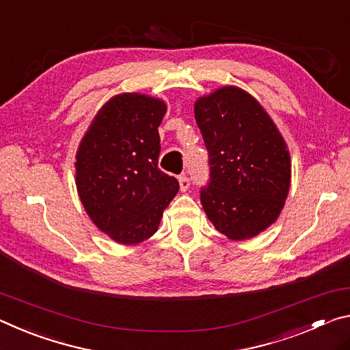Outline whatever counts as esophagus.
<instances>
[{
  "label": "esophagus",
  "mask_w": 350,
  "mask_h": 350,
  "mask_svg": "<svg viewBox=\"0 0 350 350\" xmlns=\"http://www.w3.org/2000/svg\"><path fill=\"white\" fill-rule=\"evenodd\" d=\"M178 183H180V189L183 192H186L189 187H191V180L187 178L186 175H181V176H178Z\"/></svg>",
  "instance_id": "esophagus-1"
}]
</instances>
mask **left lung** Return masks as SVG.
<instances>
[{
    "label": "left lung",
    "mask_w": 350,
    "mask_h": 350,
    "mask_svg": "<svg viewBox=\"0 0 350 350\" xmlns=\"http://www.w3.org/2000/svg\"><path fill=\"white\" fill-rule=\"evenodd\" d=\"M193 111L209 154L204 213L228 239L254 237L276 221L288 196L287 144L259 102L237 87L200 97Z\"/></svg>",
    "instance_id": "1"
}]
</instances>
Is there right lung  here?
<instances>
[{
	"mask_svg": "<svg viewBox=\"0 0 350 350\" xmlns=\"http://www.w3.org/2000/svg\"><path fill=\"white\" fill-rule=\"evenodd\" d=\"M167 107L154 97L124 93L97 111L76 154V186L94 225L114 242L152 237L163 211L178 192L158 169V127Z\"/></svg>",
	"mask_w": 350,
	"mask_h": 350,
	"instance_id": "1",
	"label": "right lung"
}]
</instances>
